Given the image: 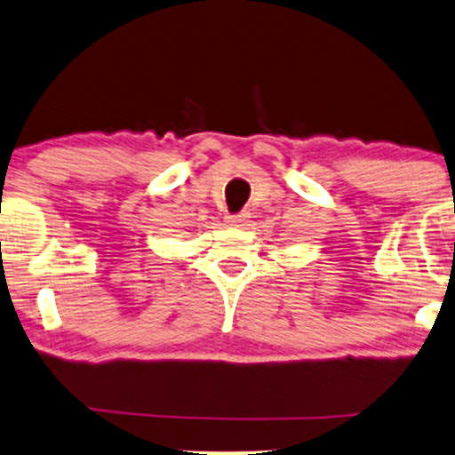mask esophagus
<instances>
[{"mask_svg":"<svg viewBox=\"0 0 455 455\" xmlns=\"http://www.w3.org/2000/svg\"><path fill=\"white\" fill-rule=\"evenodd\" d=\"M226 221L229 223V226H243V223L246 221V212H238V215H228Z\"/></svg>","mask_w":455,"mask_h":455,"instance_id":"1","label":"esophagus"}]
</instances>
